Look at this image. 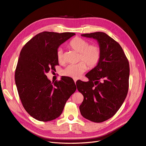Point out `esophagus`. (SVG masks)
<instances>
[{
    "instance_id": "34e87169",
    "label": "esophagus",
    "mask_w": 146,
    "mask_h": 146,
    "mask_svg": "<svg viewBox=\"0 0 146 146\" xmlns=\"http://www.w3.org/2000/svg\"><path fill=\"white\" fill-rule=\"evenodd\" d=\"M77 79H74V82H75V83H76V82H77Z\"/></svg>"
}]
</instances>
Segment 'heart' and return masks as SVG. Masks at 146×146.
Segmentation results:
<instances>
[{
	"label": "heart",
	"instance_id": "1",
	"mask_svg": "<svg viewBox=\"0 0 146 146\" xmlns=\"http://www.w3.org/2000/svg\"><path fill=\"white\" fill-rule=\"evenodd\" d=\"M69 46L80 53V63L75 65H69L63 71V75L73 78H78L87 70V66L89 68H95L100 61L101 50L99 46L90 45L87 40L76 38L69 43ZM57 59L60 63L65 62L63 51L59 48L57 51Z\"/></svg>",
	"mask_w": 146,
	"mask_h": 146
}]
</instances>
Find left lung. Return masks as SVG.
I'll use <instances>...</instances> for the list:
<instances>
[{"label": "left lung", "mask_w": 146, "mask_h": 146, "mask_svg": "<svg viewBox=\"0 0 146 146\" xmlns=\"http://www.w3.org/2000/svg\"><path fill=\"white\" fill-rule=\"evenodd\" d=\"M81 36L97 40L101 57L98 65L86 75L89 81L77 83V89L84 96L80 113L86 119L101 123L117 113L127 96L129 62L120 44L106 33Z\"/></svg>", "instance_id": "left-lung-1"}]
</instances>
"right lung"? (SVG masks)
Here are the masks:
<instances>
[{"instance_id": "obj_1", "label": "right lung", "mask_w": 146, "mask_h": 146, "mask_svg": "<svg viewBox=\"0 0 146 146\" xmlns=\"http://www.w3.org/2000/svg\"><path fill=\"white\" fill-rule=\"evenodd\" d=\"M75 33L43 32L21 50L15 72V84L26 111L39 121L53 120L61 115L67 100L77 89L71 78L62 77L51 82L46 74L59 64V46Z\"/></svg>"}]
</instances>
